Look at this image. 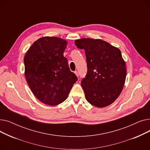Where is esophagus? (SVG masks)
<instances>
[{
  "instance_id": "34e87169",
  "label": "esophagus",
  "mask_w": 150,
  "mask_h": 150,
  "mask_svg": "<svg viewBox=\"0 0 150 150\" xmlns=\"http://www.w3.org/2000/svg\"><path fill=\"white\" fill-rule=\"evenodd\" d=\"M74 73H75V74L76 75V76H78V72H77V71H75Z\"/></svg>"
}]
</instances>
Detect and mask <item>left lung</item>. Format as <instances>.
Instances as JSON below:
<instances>
[{
  "label": "left lung",
  "instance_id": "1",
  "mask_svg": "<svg viewBox=\"0 0 150 150\" xmlns=\"http://www.w3.org/2000/svg\"><path fill=\"white\" fill-rule=\"evenodd\" d=\"M75 44L85 50L88 73L81 85L86 100L97 108L112 104L121 93L127 76L120 50L100 39L82 38Z\"/></svg>",
  "mask_w": 150,
  "mask_h": 150
}]
</instances>
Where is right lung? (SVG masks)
<instances>
[{"label": "right lung", "instance_id": "1", "mask_svg": "<svg viewBox=\"0 0 150 150\" xmlns=\"http://www.w3.org/2000/svg\"><path fill=\"white\" fill-rule=\"evenodd\" d=\"M67 45L65 39L44 36L34 42L25 55L27 82L35 97L45 105L62 103L77 81L63 54Z\"/></svg>", "mask_w": 150, "mask_h": 150}]
</instances>
